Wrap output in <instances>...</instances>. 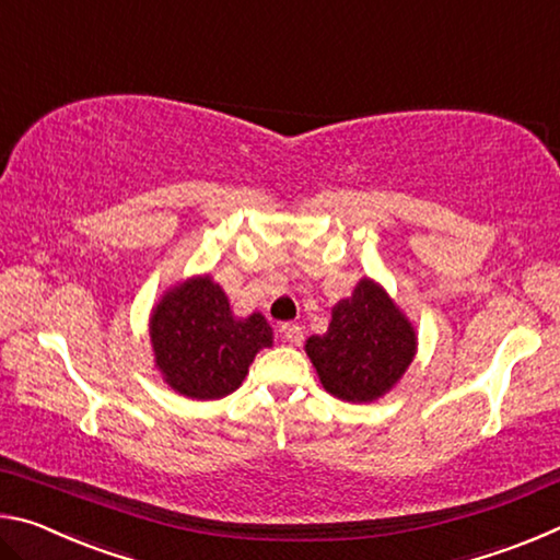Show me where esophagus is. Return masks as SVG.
Returning <instances> with one entry per match:
<instances>
[{"label":"esophagus","mask_w":560,"mask_h":560,"mask_svg":"<svg viewBox=\"0 0 560 560\" xmlns=\"http://www.w3.org/2000/svg\"><path fill=\"white\" fill-rule=\"evenodd\" d=\"M279 334H281V338L287 340V343H291V346H299L301 340H303V328L296 326V324H281V326H279Z\"/></svg>","instance_id":"1"}]
</instances>
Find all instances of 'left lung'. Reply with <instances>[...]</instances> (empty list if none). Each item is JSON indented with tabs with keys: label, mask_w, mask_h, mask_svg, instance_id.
Here are the masks:
<instances>
[{
	"label": "left lung",
	"mask_w": 560,
	"mask_h": 560,
	"mask_svg": "<svg viewBox=\"0 0 560 560\" xmlns=\"http://www.w3.org/2000/svg\"><path fill=\"white\" fill-rule=\"evenodd\" d=\"M306 353L330 395L373 402L410 368L417 336L381 283L360 279L353 296L340 299L330 311L326 334L306 340Z\"/></svg>",
	"instance_id": "left-lung-1"
}]
</instances>
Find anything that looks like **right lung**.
Returning a JSON list of instances; mask_svg holds the SVG:
<instances>
[{"mask_svg": "<svg viewBox=\"0 0 560 560\" xmlns=\"http://www.w3.org/2000/svg\"><path fill=\"white\" fill-rule=\"evenodd\" d=\"M155 368L175 393L220 400L249 373L254 355L273 343L267 318L254 311L236 318L230 299L210 273L163 293L150 316Z\"/></svg>", "mask_w": 560, "mask_h": 560, "instance_id": "obj_1", "label": "right lung"}]
</instances>
